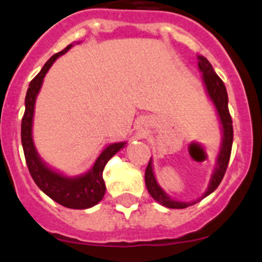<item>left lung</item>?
<instances>
[{"mask_svg": "<svg viewBox=\"0 0 262 262\" xmlns=\"http://www.w3.org/2000/svg\"><path fill=\"white\" fill-rule=\"evenodd\" d=\"M198 61L199 69L203 72V79L204 82H205V88L206 90H208V94L209 97H210V99L213 100L214 105H215L216 112H218L220 122H222L223 126V142L222 147H220L218 160H216L215 172L211 176V181L208 190H206V192L201 196V199H204L208 195H210V193L218 187L225 174L228 163H229L230 151H232L233 125L232 117H230L229 110H228V94L224 82H223L222 79L215 74L211 63L205 58V57L201 56V54H198ZM145 183H146V188L147 191H149L150 195H151V198L154 199V200H157L159 204H162L163 206H167V208L185 209L187 208V206L193 205V204L199 203V201L201 200V199H199V200L192 201V203H182V201H176L173 200V199H170L157 183V180H155L154 177V172H152L151 159L149 160V164H147L146 170H145Z\"/></svg>", "mask_w": 262, "mask_h": 262, "instance_id": "obj_1", "label": "left lung"}]
</instances>
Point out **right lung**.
Returning a JSON list of instances; mask_svg holds the SVG:
<instances>
[{
    "label": "right lung",
    "mask_w": 262,
    "mask_h": 262,
    "mask_svg": "<svg viewBox=\"0 0 262 262\" xmlns=\"http://www.w3.org/2000/svg\"><path fill=\"white\" fill-rule=\"evenodd\" d=\"M72 44L67 46L58 53L53 54L47 61L39 74L30 81L28 88L27 97H25V112L21 120V142L24 149L25 160H27L28 169L30 176L37 183L38 187L46 193L47 196L58 203L59 205L70 209H88L97 205L103 199L105 193V183L103 180V170L108 160L125 146L126 142H116L110 145L102 151V154L95 160L92 169L84 176L75 178L64 177L59 173L54 172L38 157L35 150L34 142L32 136L33 126V115H34L35 98L39 93L40 86L46 74L48 72L49 67L53 62L58 58L61 54L66 53Z\"/></svg>",
    "instance_id": "obj_1"
}]
</instances>
